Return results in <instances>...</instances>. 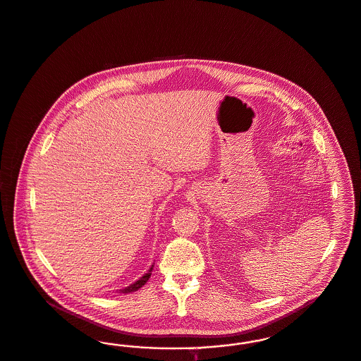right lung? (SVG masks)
I'll return each instance as SVG.
<instances>
[{"label": "right lung", "mask_w": 361, "mask_h": 361, "mask_svg": "<svg viewBox=\"0 0 361 361\" xmlns=\"http://www.w3.org/2000/svg\"><path fill=\"white\" fill-rule=\"evenodd\" d=\"M153 267L154 265H152L150 267V269L145 274V275L142 276V277H139V280H137L135 283H133V284H130L128 287H126V288H121L119 290L121 293H130V292H135L140 288V287H143L146 283H147V280L150 279V276H152V271H153Z\"/></svg>", "instance_id": "add662e5"}]
</instances>
